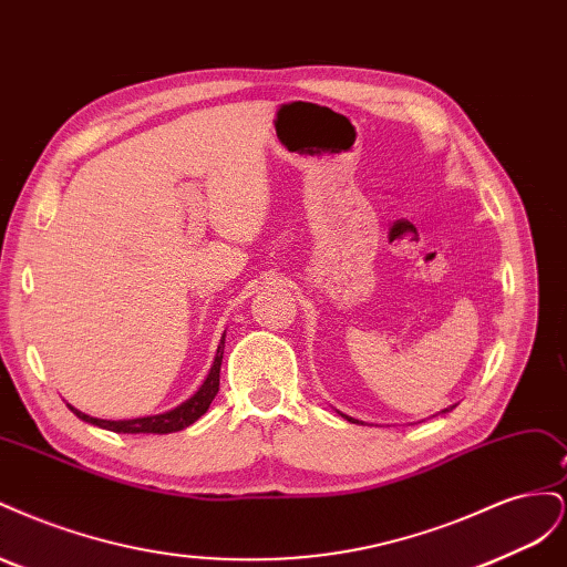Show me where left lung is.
Masks as SVG:
<instances>
[{
    "label": "left lung",
    "instance_id": "1",
    "mask_svg": "<svg viewBox=\"0 0 567 567\" xmlns=\"http://www.w3.org/2000/svg\"><path fill=\"white\" fill-rule=\"evenodd\" d=\"M454 406H447V409H442V414H447V411H452ZM338 414H340V411H338ZM342 419H348L350 423H364V421H359V419H352V416H348V414H340Z\"/></svg>",
    "mask_w": 567,
    "mask_h": 567
}]
</instances>
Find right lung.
<instances>
[{
	"label": "right lung",
	"mask_w": 567,
	"mask_h": 567,
	"mask_svg": "<svg viewBox=\"0 0 567 567\" xmlns=\"http://www.w3.org/2000/svg\"><path fill=\"white\" fill-rule=\"evenodd\" d=\"M227 336V333H225ZM225 336H221L219 346H217V354L215 362L208 371V379L203 381V385L188 398L186 402H182L179 406L163 411V414H153V416H140V419H123V421H106V419H94L82 414L80 409L71 406L73 414L78 419H82L84 423H92L104 427V431H113V433H127V435H136V433H156V435H167V433H177L184 431L192 423H196L205 411H208L210 402L215 400V394L219 390V369H221V354H225Z\"/></svg>",
	"instance_id": "1"
}]
</instances>
